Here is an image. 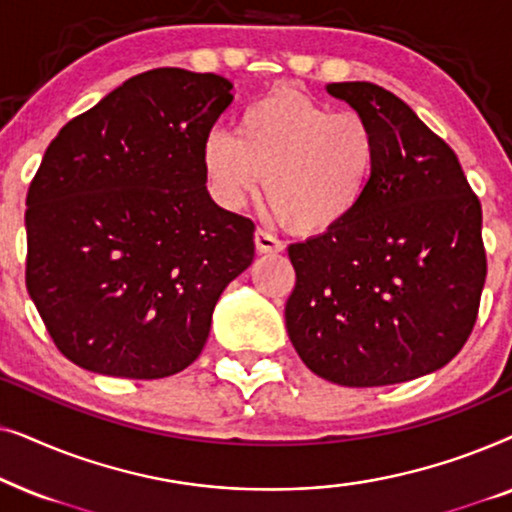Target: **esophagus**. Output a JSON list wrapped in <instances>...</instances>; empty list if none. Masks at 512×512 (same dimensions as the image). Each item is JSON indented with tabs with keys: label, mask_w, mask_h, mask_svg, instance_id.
Returning <instances> with one entry per match:
<instances>
[{
	"label": "esophagus",
	"mask_w": 512,
	"mask_h": 512,
	"mask_svg": "<svg viewBox=\"0 0 512 512\" xmlns=\"http://www.w3.org/2000/svg\"><path fill=\"white\" fill-rule=\"evenodd\" d=\"M254 242L258 254H279V251H284V242L277 240L275 235L268 233V230L258 228L254 233Z\"/></svg>",
	"instance_id": "1"
}]
</instances>
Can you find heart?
Returning <instances> with one entry per match:
<instances>
[{
	"mask_svg": "<svg viewBox=\"0 0 512 512\" xmlns=\"http://www.w3.org/2000/svg\"><path fill=\"white\" fill-rule=\"evenodd\" d=\"M377 160L380 144L366 118L335 114L289 88L251 102L237 132L214 128L200 146L207 188L221 207L240 209L265 176L272 209L303 235L335 230L363 205Z\"/></svg>",
	"mask_w": 512,
	"mask_h": 512,
	"instance_id": "1",
	"label": "heart"
}]
</instances>
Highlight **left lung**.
Masks as SVG:
<instances>
[{"label":"left lung","instance_id":"8db88e82","mask_svg":"<svg viewBox=\"0 0 512 512\" xmlns=\"http://www.w3.org/2000/svg\"><path fill=\"white\" fill-rule=\"evenodd\" d=\"M373 125L380 160L363 205L291 244L286 331L307 368L340 387H384L450 363L487 277L480 200L457 153L389 90L328 83Z\"/></svg>","mask_w":512,"mask_h":512}]
</instances>
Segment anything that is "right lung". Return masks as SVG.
I'll use <instances>...</instances> for the list:
<instances>
[{
    "instance_id": "1",
    "label": "right lung",
    "mask_w": 512,
    "mask_h": 512,
    "mask_svg": "<svg viewBox=\"0 0 512 512\" xmlns=\"http://www.w3.org/2000/svg\"><path fill=\"white\" fill-rule=\"evenodd\" d=\"M219 74L132 76L58 132L27 191V293L90 373L158 380L198 359L216 300L254 261V223L207 191Z\"/></svg>"
}]
</instances>
